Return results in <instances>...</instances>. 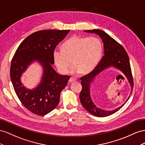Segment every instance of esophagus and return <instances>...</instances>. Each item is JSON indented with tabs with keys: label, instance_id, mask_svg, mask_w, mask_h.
Here are the masks:
<instances>
[{
	"label": "esophagus",
	"instance_id": "1",
	"mask_svg": "<svg viewBox=\"0 0 145 145\" xmlns=\"http://www.w3.org/2000/svg\"><path fill=\"white\" fill-rule=\"evenodd\" d=\"M76 81V79H74L73 78H70V79H69V82H70V83H71V82H75V81Z\"/></svg>",
	"mask_w": 145,
	"mask_h": 145
}]
</instances>
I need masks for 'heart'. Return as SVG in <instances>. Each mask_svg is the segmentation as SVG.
<instances>
[{
    "label": "heart",
    "instance_id": "heart-1",
    "mask_svg": "<svg viewBox=\"0 0 145 145\" xmlns=\"http://www.w3.org/2000/svg\"><path fill=\"white\" fill-rule=\"evenodd\" d=\"M62 50L55 49L53 59L62 73H66L73 65L71 72L88 75L97 67L102 55L100 40L95 37L73 36L62 45Z\"/></svg>",
    "mask_w": 145,
    "mask_h": 145
}]
</instances>
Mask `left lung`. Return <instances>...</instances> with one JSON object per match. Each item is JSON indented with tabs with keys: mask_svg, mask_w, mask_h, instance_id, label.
Returning <instances> with one entry per match:
<instances>
[{
	"mask_svg": "<svg viewBox=\"0 0 145 145\" xmlns=\"http://www.w3.org/2000/svg\"><path fill=\"white\" fill-rule=\"evenodd\" d=\"M85 32L95 33L100 36L104 45L105 55L103 56L100 63L93 71L80 78L81 80L82 90L80 92V98L81 104L84 108L91 114L98 117H105L116 112L125 105L128 100L117 109L111 111H106L98 108L93 103L90 97V86L98 74L105 69L113 66L120 70L125 74L128 81L132 86L133 83L131 68L129 56L125 49L114 39L107 35L104 31L95 29L92 30H85Z\"/></svg>",
	"mask_w": 145,
	"mask_h": 145,
	"instance_id": "1",
	"label": "left lung"
}]
</instances>
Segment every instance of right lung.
Returning <instances> with one entry per match:
<instances>
[{
  "instance_id": "1",
  "label": "right lung",
  "mask_w": 145,
  "mask_h": 145,
  "mask_svg": "<svg viewBox=\"0 0 145 145\" xmlns=\"http://www.w3.org/2000/svg\"><path fill=\"white\" fill-rule=\"evenodd\" d=\"M70 30H40L29 35L20 44L11 61L10 78L22 104L36 115L43 116L58 105L60 93L67 86L69 75H60L53 69V53ZM38 60L44 73L41 83L35 89H26L20 82L22 74L31 62Z\"/></svg>"
}]
</instances>
